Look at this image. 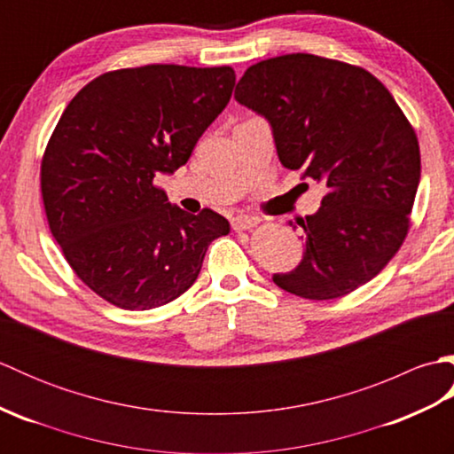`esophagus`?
Listing matches in <instances>:
<instances>
[{
  "label": "esophagus",
  "mask_w": 454,
  "mask_h": 454,
  "mask_svg": "<svg viewBox=\"0 0 454 454\" xmlns=\"http://www.w3.org/2000/svg\"><path fill=\"white\" fill-rule=\"evenodd\" d=\"M259 224V218L249 216V215H236L232 218V228L236 232H244V230H252Z\"/></svg>",
  "instance_id": "obj_1"
}]
</instances>
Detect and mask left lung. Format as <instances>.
Returning a JSON list of instances; mask_svg holds the SVG:
<instances>
[{"instance_id":"1","label":"left lung","mask_w":454,"mask_h":454,"mask_svg":"<svg viewBox=\"0 0 454 454\" xmlns=\"http://www.w3.org/2000/svg\"><path fill=\"white\" fill-rule=\"evenodd\" d=\"M234 98L271 124L285 168L327 187L320 210L296 220L301 265L275 285L330 301L369 283L408 236L421 176L416 130L390 91L359 66L296 52L249 66Z\"/></svg>"}]
</instances>
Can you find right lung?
<instances>
[{"instance_id": "right-lung-1", "label": "right lung", "mask_w": 454, "mask_h": 454, "mask_svg": "<svg viewBox=\"0 0 454 454\" xmlns=\"http://www.w3.org/2000/svg\"><path fill=\"white\" fill-rule=\"evenodd\" d=\"M234 83L230 66L150 64L101 74L67 103L43 156V202L66 262L103 301H176L230 232L215 210L171 205L153 179L185 166Z\"/></svg>"}]
</instances>
